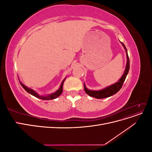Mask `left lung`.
<instances>
[{"label": "left lung", "instance_id": "obj_1", "mask_svg": "<svg viewBox=\"0 0 152 152\" xmlns=\"http://www.w3.org/2000/svg\"><path fill=\"white\" fill-rule=\"evenodd\" d=\"M121 43L123 45L124 48L126 50V57H127V63H126V68H125V70H124V72L123 73V75H122L121 78L117 82L114 83L113 84H112L109 86L106 87L105 88L102 89L101 90H98V91L89 90V89L87 88L85 84L84 83L85 92L86 93V94H87L89 96H92V97H94L95 98H97V99H102V98H108L115 94H116L117 92H118V91L122 88V86L124 84V81H125V80H126V78L128 74L129 70L130 65H129V59L127 49L125 46V45H124L122 42H121Z\"/></svg>", "mask_w": 152, "mask_h": 152}]
</instances>
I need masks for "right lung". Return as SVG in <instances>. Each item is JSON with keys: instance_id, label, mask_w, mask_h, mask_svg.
I'll return each instance as SVG.
<instances>
[{"instance_id": "obj_1", "label": "right lung", "mask_w": 152, "mask_h": 152, "mask_svg": "<svg viewBox=\"0 0 152 152\" xmlns=\"http://www.w3.org/2000/svg\"><path fill=\"white\" fill-rule=\"evenodd\" d=\"M65 79H66V78L62 81L61 84V85H60V87H59V88L56 92H54V93H52V94H49V95H45V96H41V95H39V94L37 93L36 91H35L34 89H31V88H29V87H26V86H25L23 84L21 83V82H20V84H21V86H22L23 87V89L27 92V93H30V94H31L32 96H35V97L37 98H39V99H44V100H50V99H55V98H56L59 97V96L61 94L62 92H63V83H64V81L65 80Z\"/></svg>"}]
</instances>
